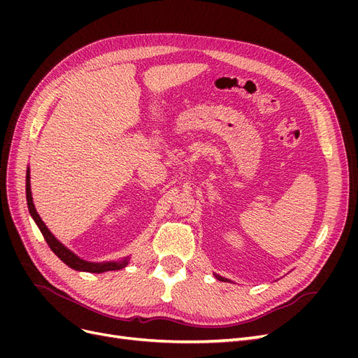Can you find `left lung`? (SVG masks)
<instances>
[{"label": "left lung", "mask_w": 358, "mask_h": 358, "mask_svg": "<svg viewBox=\"0 0 358 358\" xmlns=\"http://www.w3.org/2000/svg\"><path fill=\"white\" fill-rule=\"evenodd\" d=\"M215 278L218 279V280H222V282H230L229 279H227V278H222V276H220V275H215Z\"/></svg>", "instance_id": "1"}]
</instances>
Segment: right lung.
Returning <instances> with one entry per match:
<instances>
[{"instance_id": "obj_1", "label": "right lung", "mask_w": 358, "mask_h": 358, "mask_svg": "<svg viewBox=\"0 0 358 358\" xmlns=\"http://www.w3.org/2000/svg\"><path fill=\"white\" fill-rule=\"evenodd\" d=\"M25 191H27V204H28V210L29 215L32 216V220L36 221L37 227L40 229L43 237L48 242L49 248L52 249L55 255L61 259L64 264H67L69 267L78 270V272H90V273H104V272H112V270H121L124 267H127L129 257H125L119 262H103V263H92V262H86V259L80 258L79 255H76L73 251L61 243L55 236L52 234V231L48 229L46 224L41 221L40 215L36 210V206L32 203V196H31V182H29V167L27 169V185H25Z\"/></svg>"}]
</instances>
